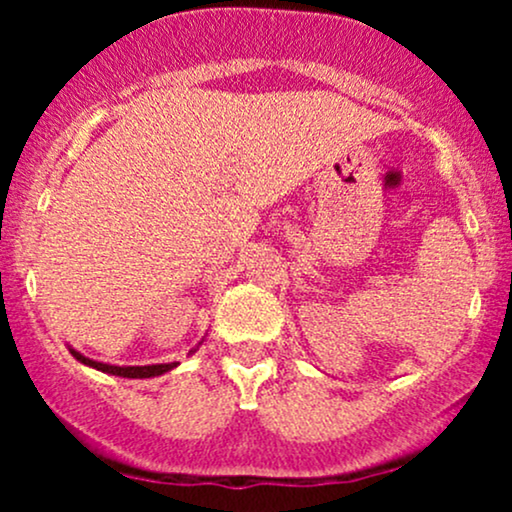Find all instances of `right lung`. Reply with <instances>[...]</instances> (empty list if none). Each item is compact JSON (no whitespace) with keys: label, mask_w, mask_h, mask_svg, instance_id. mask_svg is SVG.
<instances>
[{"label":"right lung","mask_w":512,"mask_h":512,"mask_svg":"<svg viewBox=\"0 0 512 512\" xmlns=\"http://www.w3.org/2000/svg\"><path fill=\"white\" fill-rule=\"evenodd\" d=\"M72 351V356L76 361L86 363V366L96 368V370H103V373H110V375H122V378H154V375H163L168 373V370H173L178 363H156V366H108V363H98V361H91V358L81 356L79 351L69 349Z\"/></svg>","instance_id":"add662e5"}]
</instances>
